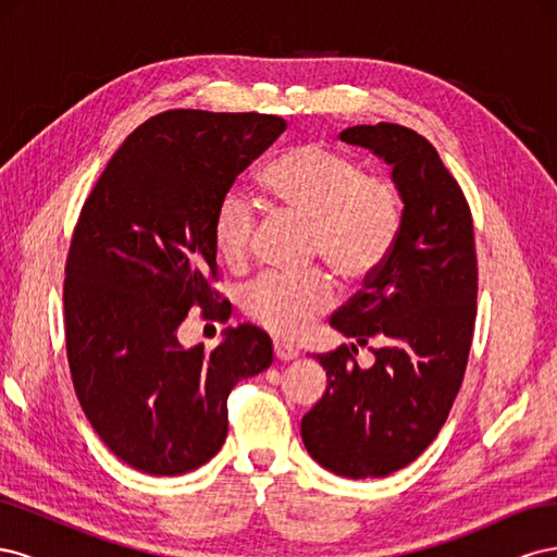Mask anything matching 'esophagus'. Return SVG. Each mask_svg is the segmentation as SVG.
<instances>
[{
    "instance_id": "34e87169",
    "label": "esophagus",
    "mask_w": 557,
    "mask_h": 557,
    "mask_svg": "<svg viewBox=\"0 0 557 557\" xmlns=\"http://www.w3.org/2000/svg\"><path fill=\"white\" fill-rule=\"evenodd\" d=\"M274 356H276V360H281V362H290V360H295V358L299 356V352H297V348L290 346V344L274 342Z\"/></svg>"
}]
</instances>
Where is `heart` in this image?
<instances>
[{"instance_id":"obj_1","label":"heart","mask_w":557,"mask_h":557,"mask_svg":"<svg viewBox=\"0 0 557 557\" xmlns=\"http://www.w3.org/2000/svg\"><path fill=\"white\" fill-rule=\"evenodd\" d=\"M262 188L272 205L311 223V256L332 272L358 283L372 278L391 258L401 225L395 185L342 150L299 144L269 162ZM258 232L250 201L230 190L213 215V248L227 267H242ZM334 285L323 272L264 274L242 293V309L281 339L305 334L318 315L334 307Z\"/></svg>"}]
</instances>
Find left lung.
<instances>
[{
  "instance_id": "1",
  "label": "left lung",
  "mask_w": 557,
  "mask_h": 557,
  "mask_svg": "<svg viewBox=\"0 0 557 557\" xmlns=\"http://www.w3.org/2000/svg\"><path fill=\"white\" fill-rule=\"evenodd\" d=\"M339 139L393 166L401 225L391 258L330 325L358 346L381 342L362 369L356 344L315 356L325 395L301 418L311 458L346 479L407 467L446 423L476 320L474 225L460 185L434 146L393 125L346 127Z\"/></svg>"
}]
</instances>
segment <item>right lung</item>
<instances>
[{
	"instance_id": "obj_1",
	"label": "right lung",
	"mask_w": 557,
	"mask_h": 557,
	"mask_svg": "<svg viewBox=\"0 0 557 557\" xmlns=\"http://www.w3.org/2000/svg\"><path fill=\"white\" fill-rule=\"evenodd\" d=\"M285 127L264 113L164 111L129 134L83 205L64 269L74 391L99 440L146 474L207 465L225 444L232 387L274 360L256 325L227 327L213 350L185 348L178 327L195 307L230 318L209 288L213 215Z\"/></svg>"
}]
</instances>
